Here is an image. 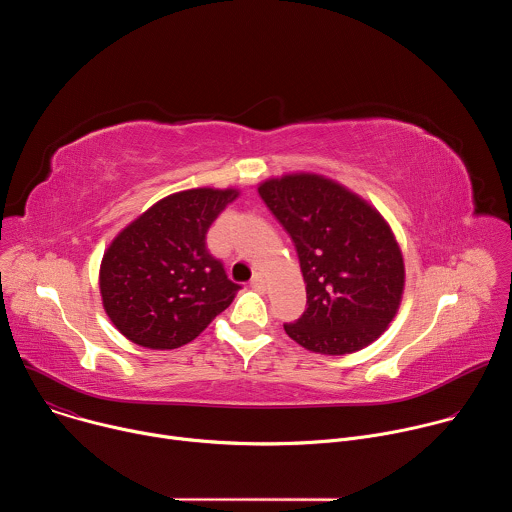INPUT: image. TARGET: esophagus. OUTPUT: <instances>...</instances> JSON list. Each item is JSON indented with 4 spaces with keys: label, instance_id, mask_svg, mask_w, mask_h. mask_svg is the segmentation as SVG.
<instances>
[{
    "label": "esophagus",
    "instance_id": "obj_1",
    "mask_svg": "<svg viewBox=\"0 0 512 512\" xmlns=\"http://www.w3.org/2000/svg\"><path fill=\"white\" fill-rule=\"evenodd\" d=\"M251 287H255V289H259V291H263L265 289V277H263V273H255L253 275V279H251Z\"/></svg>",
    "mask_w": 512,
    "mask_h": 512
}]
</instances>
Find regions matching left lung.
<instances>
[{
  "label": "left lung",
  "instance_id": "obj_1",
  "mask_svg": "<svg viewBox=\"0 0 512 512\" xmlns=\"http://www.w3.org/2000/svg\"><path fill=\"white\" fill-rule=\"evenodd\" d=\"M259 194L296 245L308 308L285 332L310 352L373 344L399 312L401 247L385 216L344 184L314 172L267 178Z\"/></svg>",
  "mask_w": 512,
  "mask_h": 512
}]
</instances>
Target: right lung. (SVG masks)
Here are the masks:
<instances>
[{
  "instance_id": "obj_1",
  "label": "right lung",
  "mask_w": 512,
  "mask_h": 512,
  "mask_svg": "<svg viewBox=\"0 0 512 512\" xmlns=\"http://www.w3.org/2000/svg\"><path fill=\"white\" fill-rule=\"evenodd\" d=\"M239 188L174 192L121 229L103 253V310L133 344L172 350L192 342L235 300L221 261L206 249V231Z\"/></svg>"
}]
</instances>
